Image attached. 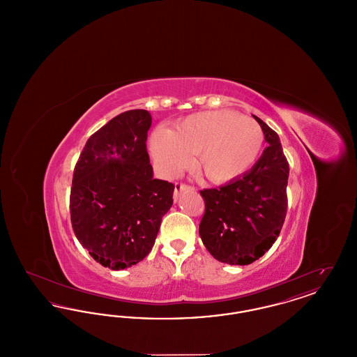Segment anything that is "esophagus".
<instances>
[{
  "label": "esophagus",
  "instance_id": "esophagus-1",
  "mask_svg": "<svg viewBox=\"0 0 357 357\" xmlns=\"http://www.w3.org/2000/svg\"><path fill=\"white\" fill-rule=\"evenodd\" d=\"M185 190H194V187L190 186V185H187V183H182V182H181V183H176V185H175V191H174V198L178 199L181 191H185Z\"/></svg>",
  "mask_w": 357,
  "mask_h": 357
}]
</instances>
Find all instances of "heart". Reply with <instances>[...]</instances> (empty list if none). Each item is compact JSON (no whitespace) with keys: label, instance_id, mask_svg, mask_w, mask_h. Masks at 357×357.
Segmentation results:
<instances>
[{"label":"heart","instance_id":"heart-1","mask_svg":"<svg viewBox=\"0 0 357 357\" xmlns=\"http://www.w3.org/2000/svg\"><path fill=\"white\" fill-rule=\"evenodd\" d=\"M262 144L264 132L255 119L234 111H207L156 136L153 153L169 175L183 170L197 153V169L211 182L226 183L253 166Z\"/></svg>","mask_w":357,"mask_h":357}]
</instances>
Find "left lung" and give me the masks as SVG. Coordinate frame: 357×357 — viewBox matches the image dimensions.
<instances>
[{
	"instance_id": "obj_1",
	"label": "left lung",
	"mask_w": 357,
	"mask_h": 357,
	"mask_svg": "<svg viewBox=\"0 0 357 357\" xmlns=\"http://www.w3.org/2000/svg\"><path fill=\"white\" fill-rule=\"evenodd\" d=\"M255 119L269 146L253 169L225 186L199 191L204 201L199 236L208 253L229 265H249L265 255L288 210L287 156L277 132Z\"/></svg>"
}]
</instances>
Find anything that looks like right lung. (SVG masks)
Returning a JSON list of instances; mask_svg holds the SVG:
<instances>
[{"label":"right lung","instance_id":"add662e5","mask_svg":"<svg viewBox=\"0 0 357 357\" xmlns=\"http://www.w3.org/2000/svg\"><path fill=\"white\" fill-rule=\"evenodd\" d=\"M151 115L131 109L109 120L86 140L69 195L75 236L104 268L119 271L149 255L174 185L153 179L147 153Z\"/></svg>","mask_w":357,"mask_h":357}]
</instances>
